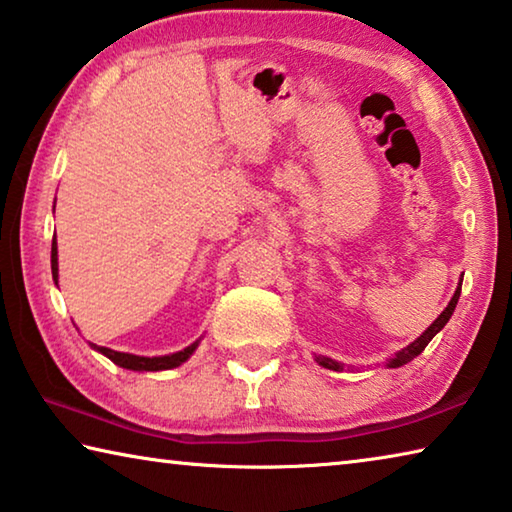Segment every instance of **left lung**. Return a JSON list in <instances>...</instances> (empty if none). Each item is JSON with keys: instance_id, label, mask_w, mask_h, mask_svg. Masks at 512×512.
Listing matches in <instances>:
<instances>
[{"instance_id": "8db88e82", "label": "left lung", "mask_w": 512, "mask_h": 512, "mask_svg": "<svg viewBox=\"0 0 512 512\" xmlns=\"http://www.w3.org/2000/svg\"><path fill=\"white\" fill-rule=\"evenodd\" d=\"M461 284H463V277H461V282H458V289H456V293L452 296V300H449V305L445 307V311L443 314H440L436 320H433V323L424 329V332L418 336V339H415L411 345H406L404 350H400L395 354V357L388 361V368H400V366H404V363H409L411 359H415L418 357V354L427 348L429 345V341L433 339V336H436L440 329H443L445 325H447V320L452 318V314H454V309H456V302H458V298H461ZM316 361L320 363V366L323 368H329V370H343V366L339 361H334V359H327V357H316Z\"/></svg>"}]
</instances>
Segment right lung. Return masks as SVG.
Instances as JSON below:
<instances>
[{"label": "right lung", "mask_w": 512, "mask_h": 512, "mask_svg": "<svg viewBox=\"0 0 512 512\" xmlns=\"http://www.w3.org/2000/svg\"><path fill=\"white\" fill-rule=\"evenodd\" d=\"M51 275H54V282L58 284V244H56V235H54V241H51ZM90 348L101 352L103 357H108L112 363H117L119 368L140 370V372H158V370L178 368L180 363H185L189 357H192L194 350L198 348V341L192 343V345H187V348L180 350V352L164 354V357H137V354L115 352V350L103 348V345H97V343H90Z\"/></svg>", "instance_id": "right-lung-1"}]
</instances>
